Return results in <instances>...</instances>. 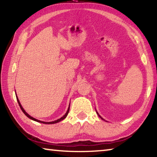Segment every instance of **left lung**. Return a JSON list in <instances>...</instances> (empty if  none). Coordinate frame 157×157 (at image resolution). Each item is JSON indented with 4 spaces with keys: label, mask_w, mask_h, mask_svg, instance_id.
Wrapping results in <instances>:
<instances>
[{
    "label": "left lung",
    "mask_w": 157,
    "mask_h": 157,
    "mask_svg": "<svg viewBox=\"0 0 157 157\" xmlns=\"http://www.w3.org/2000/svg\"><path fill=\"white\" fill-rule=\"evenodd\" d=\"M96 113H98V112H97V111H96ZM98 116H99V117H100V118H101V119H102V120H104V119H103V118H102V117H101V116H100V115H99V114H98Z\"/></svg>",
    "instance_id": "left-lung-1"
}]
</instances>
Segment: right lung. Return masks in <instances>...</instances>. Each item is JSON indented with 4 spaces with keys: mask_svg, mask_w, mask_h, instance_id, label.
<instances>
[{
    "mask_svg": "<svg viewBox=\"0 0 157 157\" xmlns=\"http://www.w3.org/2000/svg\"><path fill=\"white\" fill-rule=\"evenodd\" d=\"M17 101H18V105H19V106H20V107H21V110H22V111L23 113H24V114L25 115L27 116V117H28L29 118H30L31 120H33V121H36V122H39V123H44V124H55V123H59V122H60L61 121H62V120H63V119L64 118H66V117L67 116V115H68V112H69V109H70V105H69V107H68V110H67V111H66V113H65V115H63L62 118H60L59 119H58V120H57V121H52V122H44V121H39V120H37V119H36V118H33V117H32L31 116H30L29 115V114L26 112V111L24 110V109L23 108V107L22 106H21V103H20V102H19V100H18V98H17Z\"/></svg>",
    "mask_w": 157,
    "mask_h": 157,
    "instance_id": "right-lung-1",
    "label": "right lung"
}]
</instances>
